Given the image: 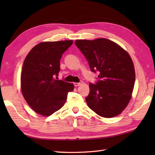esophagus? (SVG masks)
Here are the masks:
<instances>
[{
  "label": "esophagus",
  "mask_w": 155,
  "mask_h": 155,
  "mask_svg": "<svg viewBox=\"0 0 155 155\" xmlns=\"http://www.w3.org/2000/svg\"><path fill=\"white\" fill-rule=\"evenodd\" d=\"M81 85V83H74V85L75 87H78V86H79Z\"/></svg>",
  "instance_id": "esophagus-1"
}]
</instances>
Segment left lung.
<instances>
[{
	"label": "left lung",
	"mask_w": 155,
	"mask_h": 155,
	"mask_svg": "<svg viewBox=\"0 0 155 155\" xmlns=\"http://www.w3.org/2000/svg\"><path fill=\"white\" fill-rule=\"evenodd\" d=\"M75 44L87 59L91 71L98 72V81L90 83L85 98L88 107L103 117L120 114L129 103L135 85V68L129 54L105 38L77 40Z\"/></svg>",
	"instance_id": "1"
}]
</instances>
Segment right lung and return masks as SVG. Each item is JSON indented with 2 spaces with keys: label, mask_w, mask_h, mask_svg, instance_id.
I'll return each mask as SVG.
<instances>
[{
  "label": "right lung",
  "mask_w": 155,
  "mask_h": 155,
  "mask_svg": "<svg viewBox=\"0 0 155 155\" xmlns=\"http://www.w3.org/2000/svg\"><path fill=\"white\" fill-rule=\"evenodd\" d=\"M72 40L45 41L37 44L26 57L21 74V90L36 113L49 116L64 105L72 83L57 80L62 54ZM57 78V77H56Z\"/></svg>",
  "instance_id": "1"
}]
</instances>
